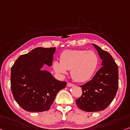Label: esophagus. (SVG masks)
I'll use <instances>...</instances> for the list:
<instances>
[{
  "label": "esophagus",
  "instance_id": "1",
  "mask_svg": "<svg viewBox=\"0 0 130 130\" xmlns=\"http://www.w3.org/2000/svg\"><path fill=\"white\" fill-rule=\"evenodd\" d=\"M67 86H69V87H71V86H74V85H73V84H72V83L68 82V83H67Z\"/></svg>",
  "mask_w": 130,
  "mask_h": 130
}]
</instances>
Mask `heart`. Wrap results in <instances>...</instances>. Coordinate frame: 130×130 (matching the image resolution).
Segmentation results:
<instances>
[{"label":"heart","instance_id":"obj_1","mask_svg":"<svg viewBox=\"0 0 130 130\" xmlns=\"http://www.w3.org/2000/svg\"><path fill=\"white\" fill-rule=\"evenodd\" d=\"M99 58L95 52L83 50H66L60 55V62H54V68L59 73L71 70L73 80L84 82L89 80L95 72Z\"/></svg>","mask_w":130,"mask_h":130}]
</instances>
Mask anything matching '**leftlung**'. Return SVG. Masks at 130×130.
Listing matches in <instances>:
<instances>
[{
    "mask_svg": "<svg viewBox=\"0 0 130 130\" xmlns=\"http://www.w3.org/2000/svg\"><path fill=\"white\" fill-rule=\"evenodd\" d=\"M102 60V67L94 77L80 86L82 94L76 102V105L85 111H102L113 101L119 88L118 65L109 53L93 44Z\"/></svg>",
    "mask_w": 130,
    "mask_h": 130,
    "instance_id": "left-lung-1",
    "label": "left lung"
}]
</instances>
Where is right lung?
I'll return each instance as SVG.
<instances>
[{
  "label": "right lung",
  "instance_id": "1",
  "mask_svg": "<svg viewBox=\"0 0 130 130\" xmlns=\"http://www.w3.org/2000/svg\"><path fill=\"white\" fill-rule=\"evenodd\" d=\"M55 47H38L20 56L11 68L10 85L13 98L27 111L50 109L66 82L55 79L49 72L40 69L44 63L51 66Z\"/></svg>",
  "mask_w": 130,
  "mask_h": 130
}]
</instances>
